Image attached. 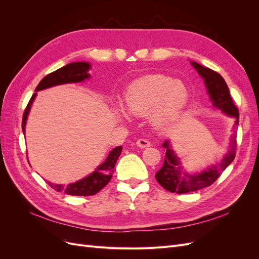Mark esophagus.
<instances>
[{
  "label": "esophagus",
  "mask_w": 259,
  "mask_h": 259,
  "mask_svg": "<svg viewBox=\"0 0 259 259\" xmlns=\"http://www.w3.org/2000/svg\"><path fill=\"white\" fill-rule=\"evenodd\" d=\"M136 145H137L139 148H147V147H150L151 144H150V142H149V140L142 138V139H138V140H137Z\"/></svg>",
  "instance_id": "1"
}]
</instances>
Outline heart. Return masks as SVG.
<instances>
[{"mask_svg":"<svg viewBox=\"0 0 259 259\" xmlns=\"http://www.w3.org/2000/svg\"><path fill=\"white\" fill-rule=\"evenodd\" d=\"M126 110L138 116L150 113L156 127H165L182 115L189 103L187 86L164 75H149L132 83L125 94Z\"/></svg>","mask_w":259,"mask_h":259,"instance_id":"obj_1","label":"heart"}]
</instances>
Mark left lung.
<instances>
[{
	"label": "left lung",
	"mask_w": 259,
	"mask_h": 259,
	"mask_svg": "<svg viewBox=\"0 0 259 259\" xmlns=\"http://www.w3.org/2000/svg\"><path fill=\"white\" fill-rule=\"evenodd\" d=\"M192 66L197 69L199 74L204 79L207 93L209 94L211 101H213V106L234 117V127H238L239 110L233 104L229 89L224 77L214 70L203 67L199 65L198 62H192ZM162 146L166 149V153L165 158H164L163 166L155 174V178L164 189H166L169 192L182 194L203 189V188H206L216 182L217 178L222 175L223 171L236 156L237 135L234 134L231 137L230 150L228 154L225 155L221 163L217 164V165H211L209 168H206V170L194 175L188 174L183 169L177 156L170 149L168 140H165Z\"/></svg>",
	"instance_id": "8db88e82"
}]
</instances>
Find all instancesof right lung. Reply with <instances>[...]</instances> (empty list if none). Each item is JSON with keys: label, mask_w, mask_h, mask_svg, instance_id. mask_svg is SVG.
<instances>
[{"label": "right lung", "mask_w": 259, "mask_h": 259, "mask_svg": "<svg viewBox=\"0 0 259 259\" xmlns=\"http://www.w3.org/2000/svg\"><path fill=\"white\" fill-rule=\"evenodd\" d=\"M91 68L89 62H71L65 67H62L56 71H54L46 76H44L41 80V82L38 83L36 86L35 92H38L41 90H45L52 88V86L55 85H59V84H65V83H75V82H81L84 81L85 79H89L90 73H89V69ZM36 96V93H34L32 97L29 100V103L25 109V112H23L22 115V132L25 134V126H26V122H27V117L30 111V107L32 105L33 100ZM122 152V147H116L113 150L109 153L107 160L99 165L95 171L85 177L79 182H76L74 184H70L67 186L64 185H57V184H48L53 188L55 191L57 192H65L70 195H81V197H86V195H94L97 192H99L104 187L108 185V183L110 182V179L112 177V173L114 170L115 163L117 161V158H119L120 154Z\"/></svg>", "instance_id": "right-lung-1"}]
</instances>
